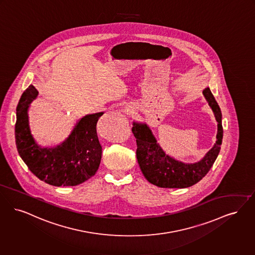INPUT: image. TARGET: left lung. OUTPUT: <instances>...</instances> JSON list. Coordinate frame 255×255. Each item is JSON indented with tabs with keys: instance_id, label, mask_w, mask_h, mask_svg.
<instances>
[{
	"instance_id": "obj_1",
	"label": "left lung",
	"mask_w": 255,
	"mask_h": 255,
	"mask_svg": "<svg viewBox=\"0 0 255 255\" xmlns=\"http://www.w3.org/2000/svg\"><path fill=\"white\" fill-rule=\"evenodd\" d=\"M206 101L217 122L216 142L200 161L184 163L165 153L146 123H132L136 141V158L145 178L160 188L183 189L199 182L209 173L220 152L223 138L222 114L210 88L203 90Z\"/></svg>"
}]
</instances>
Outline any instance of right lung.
Segmentation results:
<instances>
[{"label": "right lung", "instance_id": "obj_1", "mask_svg": "<svg viewBox=\"0 0 255 255\" xmlns=\"http://www.w3.org/2000/svg\"><path fill=\"white\" fill-rule=\"evenodd\" d=\"M38 94L30 85L17 106L15 138L18 153L31 172L45 183L57 187L83 183L95 175L102 160L97 123L103 112L86 115L63 142L53 148H42L31 134L27 113Z\"/></svg>", "mask_w": 255, "mask_h": 255}]
</instances>
